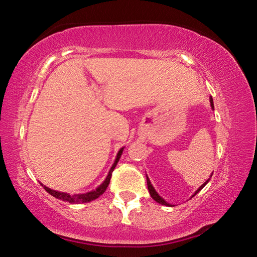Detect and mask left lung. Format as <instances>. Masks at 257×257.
Returning a JSON list of instances; mask_svg holds the SVG:
<instances>
[{
    "mask_svg": "<svg viewBox=\"0 0 257 257\" xmlns=\"http://www.w3.org/2000/svg\"><path fill=\"white\" fill-rule=\"evenodd\" d=\"M210 103H211V107H212V110H214V104H213V98H212V96H210ZM212 175H213V172H212ZM212 175L210 176V178H208V179L204 182V184L202 185V186H199V188L195 191L194 193V195L193 196H195V195H196L198 191H201L204 187H205V185L207 184L208 182V180L211 179V177H212ZM146 180H147V187H149V191H150V195H151V197L154 199L155 202H158L159 204H162V205H165V206H175V205H172V204H170V203H168L167 201H165V199H163L162 197L160 196V195L158 194V191H156L155 189H154V187H153V185L151 184V181H150V178L147 177V175H146ZM191 196V197H193Z\"/></svg>",
    "mask_w": 257,
    "mask_h": 257,
    "instance_id": "left-lung-1",
    "label": "left lung"
}]
</instances>
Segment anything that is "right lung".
I'll use <instances>...</instances> for the list:
<instances>
[{"label": "right lung", "mask_w": 257, "mask_h": 257, "mask_svg": "<svg viewBox=\"0 0 257 257\" xmlns=\"http://www.w3.org/2000/svg\"><path fill=\"white\" fill-rule=\"evenodd\" d=\"M124 150V147H121L120 151L118 152V154H116V158L114 160V163L112 164V167L110 169V171H108L107 176L105 178V180H104L101 185H99L96 189H94L92 191H88V193H85V194H73L70 195L68 193H61V191L58 190H54V189H51L49 187H46L45 185L41 184L43 187H44V189L49 193L52 196L55 197V198H59V199H62L64 202H69L71 204H80V203H88V202H92L94 199L98 198L101 195L104 193V191L106 190L108 184H110V179H111V176H112V172L114 170L116 163L119 162V160L121 158V154H122V152Z\"/></svg>", "instance_id": "add662e5"}]
</instances>
